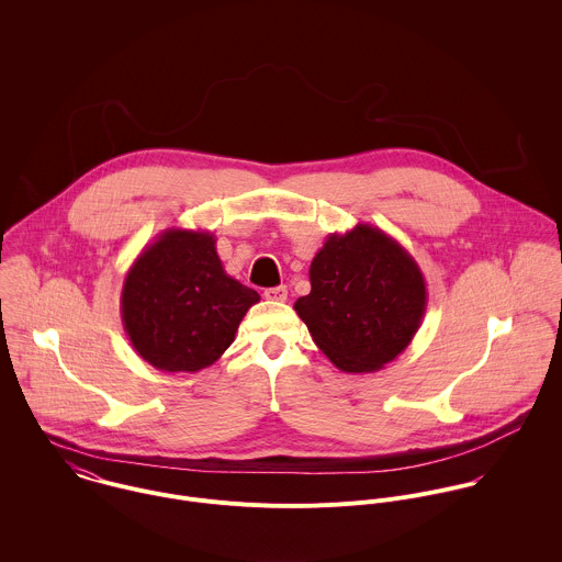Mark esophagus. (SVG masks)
I'll list each match as a JSON object with an SVG mask.
<instances>
[{
    "label": "esophagus",
    "mask_w": 562,
    "mask_h": 562,
    "mask_svg": "<svg viewBox=\"0 0 562 562\" xmlns=\"http://www.w3.org/2000/svg\"><path fill=\"white\" fill-rule=\"evenodd\" d=\"M263 296H266L268 301H274V303H283V301H288V288H285V285L268 288V290L263 292Z\"/></svg>",
    "instance_id": "1"
}]
</instances>
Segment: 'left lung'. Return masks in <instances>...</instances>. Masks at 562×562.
<instances>
[{"mask_svg":"<svg viewBox=\"0 0 562 562\" xmlns=\"http://www.w3.org/2000/svg\"><path fill=\"white\" fill-rule=\"evenodd\" d=\"M312 292L294 303L316 346L344 372H376L415 337L426 314L417 261L379 227L330 234L310 268Z\"/></svg>","mask_w":562,"mask_h":562,"instance_id":"left-lung-1","label":"left lung"}]
</instances>
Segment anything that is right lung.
Wrapping results in <instances>:
<instances>
[{"instance_id":"obj_1","label":"right lung","mask_w":562,"mask_h":562,"mask_svg":"<svg viewBox=\"0 0 562 562\" xmlns=\"http://www.w3.org/2000/svg\"><path fill=\"white\" fill-rule=\"evenodd\" d=\"M259 294L229 277L210 232L170 227L125 274L121 318L134 350L161 372H199L234 344Z\"/></svg>"}]
</instances>
